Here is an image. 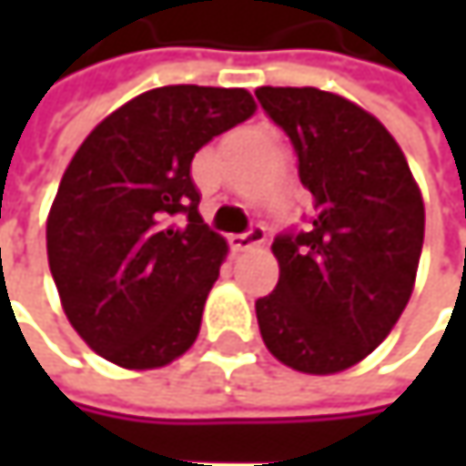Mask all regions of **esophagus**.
<instances>
[{
	"label": "esophagus",
	"mask_w": 466,
	"mask_h": 466,
	"mask_svg": "<svg viewBox=\"0 0 466 466\" xmlns=\"http://www.w3.org/2000/svg\"><path fill=\"white\" fill-rule=\"evenodd\" d=\"M267 239V232H264V227L261 224H253L248 232L242 234H234L232 239V248L234 250H250V248H256V245H261Z\"/></svg>",
	"instance_id": "obj_1"
}]
</instances>
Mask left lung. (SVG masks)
Here are the masks:
<instances>
[{"mask_svg":"<svg viewBox=\"0 0 466 466\" xmlns=\"http://www.w3.org/2000/svg\"><path fill=\"white\" fill-rule=\"evenodd\" d=\"M313 197L305 229L280 232V278L256 299L264 345L286 367L331 375L372 353L416 283L423 202L408 158L359 105L319 88H256Z\"/></svg>","mask_w":466,"mask_h":466,"instance_id":"8db88e82","label":"left lung"}]
</instances>
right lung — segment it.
<instances>
[{
	"instance_id": "right-lung-1",
	"label": "right lung",
	"mask_w": 466,
	"mask_h": 466,
	"mask_svg": "<svg viewBox=\"0 0 466 466\" xmlns=\"http://www.w3.org/2000/svg\"><path fill=\"white\" fill-rule=\"evenodd\" d=\"M256 110L245 88L164 86L107 116L47 216V264L75 331L127 370L186 353L227 239L199 216L194 153Z\"/></svg>"
}]
</instances>
